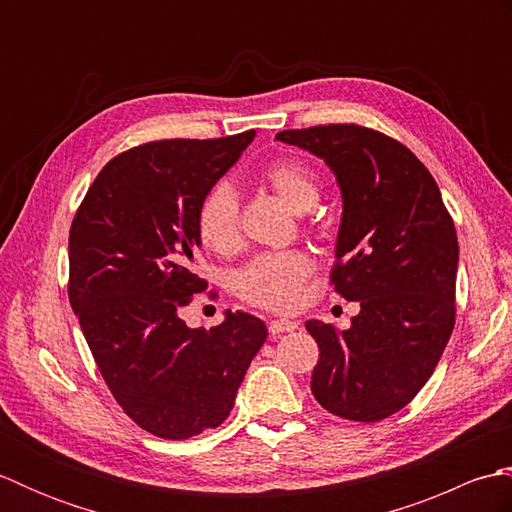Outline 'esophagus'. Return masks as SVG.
Wrapping results in <instances>:
<instances>
[{
	"instance_id": "34e87169",
	"label": "esophagus",
	"mask_w": 512,
	"mask_h": 512,
	"mask_svg": "<svg viewBox=\"0 0 512 512\" xmlns=\"http://www.w3.org/2000/svg\"><path fill=\"white\" fill-rule=\"evenodd\" d=\"M292 330H297V323L295 321L275 319V321L268 323V332L273 334V336H279V334H284V332H292Z\"/></svg>"
}]
</instances>
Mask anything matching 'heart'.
Masks as SVG:
<instances>
[{"label": "heart", "mask_w": 512, "mask_h": 512, "mask_svg": "<svg viewBox=\"0 0 512 512\" xmlns=\"http://www.w3.org/2000/svg\"><path fill=\"white\" fill-rule=\"evenodd\" d=\"M257 182L275 191L295 211H308L319 200V173L297 156L270 160L257 171ZM195 233L217 255H233L242 244L239 200L224 182L206 191L195 209ZM312 259L301 250L262 253L235 273V292L250 306L270 312H290L299 306L303 286L312 275Z\"/></svg>", "instance_id": "heart-1"}]
</instances>
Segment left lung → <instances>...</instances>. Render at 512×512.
Returning <instances> with one entry per match:
<instances>
[{"label": "left lung", "instance_id": "left-lung-1", "mask_svg": "<svg viewBox=\"0 0 512 512\" xmlns=\"http://www.w3.org/2000/svg\"><path fill=\"white\" fill-rule=\"evenodd\" d=\"M277 140L328 162L343 193L330 284L361 301L350 330L306 321L319 345L310 389L323 409L378 422L416 398L455 325L458 235L409 147L356 123L284 129Z\"/></svg>", "mask_w": 512, "mask_h": 512}]
</instances>
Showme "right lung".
Returning a JSON list of instances; mask_svg holds the SVG:
<instances>
[{"instance_id":"right-lung-1","label":"right lung","mask_w":512,"mask_h":512,"mask_svg":"<svg viewBox=\"0 0 512 512\" xmlns=\"http://www.w3.org/2000/svg\"><path fill=\"white\" fill-rule=\"evenodd\" d=\"M253 138L248 129L127 149L74 213L70 306L105 385L151 436L187 440L220 427L266 341L264 321L248 312H226L211 330H191L180 317L206 290L193 273L195 209Z\"/></svg>"}]
</instances>
